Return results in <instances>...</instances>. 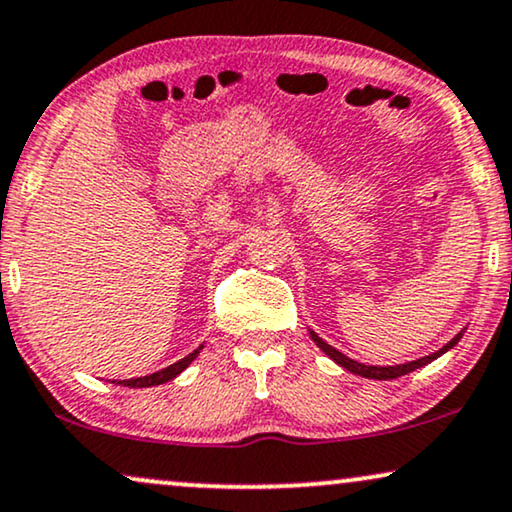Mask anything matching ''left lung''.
Listing matches in <instances>:
<instances>
[{
	"instance_id": "1",
	"label": "left lung",
	"mask_w": 512,
	"mask_h": 512,
	"mask_svg": "<svg viewBox=\"0 0 512 512\" xmlns=\"http://www.w3.org/2000/svg\"><path fill=\"white\" fill-rule=\"evenodd\" d=\"M309 335H311L313 342H316L318 349L323 351L327 358L335 360L339 367H344V370H349L351 374H358V377H365V379H384L386 381V379H398V377H403V374H407V372H414V370H419V367L433 363L435 358H440L442 353H447L449 349H454V346L459 344V339L463 337V330L452 339V342L442 346L440 351L431 353V356L410 360V363H403V365H365V363H358V360H353L349 356H344L342 351H337L335 346H330L327 342H323V339H320L313 330H309Z\"/></svg>"
}]
</instances>
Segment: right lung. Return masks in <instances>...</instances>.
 <instances>
[{"label":"right lung","instance_id":"1","mask_svg":"<svg viewBox=\"0 0 512 512\" xmlns=\"http://www.w3.org/2000/svg\"><path fill=\"white\" fill-rule=\"evenodd\" d=\"M201 349H203V344L199 346V349H194L192 353H189V356L180 358V360H177V363H173V365L163 367V370H159V372H154V374H147V377L124 379V381H119V384H121V386H128V388H147V386H159V384H166V381L175 379L177 374H180V372H185L187 367L192 365V360H194L196 356H199Z\"/></svg>","mask_w":512,"mask_h":512}]
</instances>
